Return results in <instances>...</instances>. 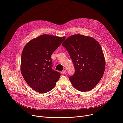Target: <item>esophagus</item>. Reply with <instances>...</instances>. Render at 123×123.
<instances>
[{
    "label": "esophagus",
    "mask_w": 123,
    "mask_h": 123,
    "mask_svg": "<svg viewBox=\"0 0 123 123\" xmlns=\"http://www.w3.org/2000/svg\"><path fill=\"white\" fill-rule=\"evenodd\" d=\"M62 74H66V70H63L62 71Z\"/></svg>",
    "instance_id": "1"
}]
</instances>
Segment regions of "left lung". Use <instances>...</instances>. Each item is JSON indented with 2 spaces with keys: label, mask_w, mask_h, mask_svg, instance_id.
<instances>
[{
  "label": "left lung",
  "mask_w": 123,
  "mask_h": 123,
  "mask_svg": "<svg viewBox=\"0 0 123 123\" xmlns=\"http://www.w3.org/2000/svg\"><path fill=\"white\" fill-rule=\"evenodd\" d=\"M74 65L75 72L69 77L72 85L81 92L92 89L102 78L105 60L99 43L93 38L80 34L68 37L62 43Z\"/></svg>",
  "instance_id": "left-lung-1"
}]
</instances>
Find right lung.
Here are the masks:
<instances>
[{"instance_id": "obj_1", "label": "right lung", "mask_w": 123, "mask_h": 123, "mask_svg": "<svg viewBox=\"0 0 123 123\" xmlns=\"http://www.w3.org/2000/svg\"><path fill=\"white\" fill-rule=\"evenodd\" d=\"M65 37L43 34L31 40L22 53L21 72L27 84L34 91L46 93L52 90L61 74L52 69L51 56Z\"/></svg>"}]
</instances>
